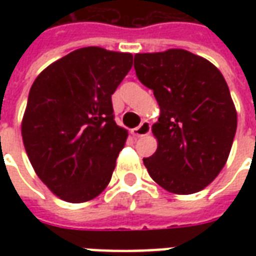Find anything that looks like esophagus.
Wrapping results in <instances>:
<instances>
[{
	"instance_id": "1",
	"label": "esophagus",
	"mask_w": 256,
	"mask_h": 256,
	"mask_svg": "<svg viewBox=\"0 0 256 256\" xmlns=\"http://www.w3.org/2000/svg\"><path fill=\"white\" fill-rule=\"evenodd\" d=\"M150 133V123L148 120H144V122L140 124L138 128H136L132 130V134L134 137H145Z\"/></svg>"
}]
</instances>
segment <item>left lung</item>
<instances>
[{
    "label": "left lung",
    "instance_id": "obj_1",
    "mask_svg": "<svg viewBox=\"0 0 256 256\" xmlns=\"http://www.w3.org/2000/svg\"><path fill=\"white\" fill-rule=\"evenodd\" d=\"M134 68L160 108L152 133L158 150L144 164L167 192L192 194L226 164L237 112L224 75L207 58L185 49L137 53Z\"/></svg>",
    "mask_w": 256,
    "mask_h": 256
}]
</instances>
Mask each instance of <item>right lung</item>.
<instances>
[{
  "label": "right lung",
  "instance_id": "right-lung-1",
  "mask_svg": "<svg viewBox=\"0 0 256 256\" xmlns=\"http://www.w3.org/2000/svg\"><path fill=\"white\" fill-rule=\"evenodd\" d=\"M132 66V53L80 48L31 86L23 144L36 176L64 202H89L111 181L128 136L114 120L111 96Z\"/></svg>",
  "mask_w": 256,
  "mask_h": 256
}]
</instances>
